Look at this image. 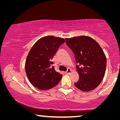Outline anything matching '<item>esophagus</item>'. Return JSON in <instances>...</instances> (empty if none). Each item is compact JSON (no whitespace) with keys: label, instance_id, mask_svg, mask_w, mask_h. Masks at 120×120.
<instances>
[{"label":"esophagus","instance_id":"obj_1","mask_svg":"<svg viewBox=\"0 0 120 120\" xmlns=\"http://www.w3.org/2000/svg\"><path fill=\"white\" fill-rule=\"evenodd\" d=\"M71 72V69H70L69 68H68V69H67V70L66 71V74H70Z\"/></svg>","mask_w":120,"mask_h":120}]
</instances>
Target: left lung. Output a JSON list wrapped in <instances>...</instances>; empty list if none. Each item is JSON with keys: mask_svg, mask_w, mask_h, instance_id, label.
Wrapping results in <instances>:
<instances>
[{"mask_svg": "<svg viewBox=\"0 0 120 120\" xmlns=\"http://www.w3.org/2000/svg\"><path fill=\"white\" fill-rule=\"evenodd\" d=\"M66 43L75 54L76 68L79 76L75 83L84 92L92 90L104 78L106 58L100 45L90 37L80 36L66 38Z\"/></svg>", "mask_w": 120, "mask_h": 120, "instance_id": "left-lung-1", "label": "left lung"}]
</instances>
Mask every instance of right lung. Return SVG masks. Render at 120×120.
<instances>
[{"label": "right lung", "instance_id": "obj_1", "mask_svg": "<svg viewBox=\"0 0 120 120\" xmlns=\"http://www.w3.org/2000/svg\"><path fill=\"white\" fill-rule=\"evenodd\" d=\"M64 42L62 38L45 36L38 40L31 49L25 68L28 80L35 87L49 90L60 81L62 75L56 71L51 60Z\"/></svg>", "mask_w": 120, "mask_h": 120}]
</instances>
